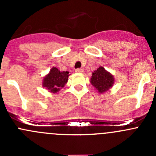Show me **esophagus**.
<instances>
[{
	"label": "esophagus",
	"instance_id": "obj_1",
	"mask_svg": "<svg viewBox=\"0 0 156 156\" xmlns=\"http://www.w3.org/2000/svg\"><path fill=\"white\" fill-rule=\"evenodd\" d=\"M83 72H84V69H75V72H77V73H82Z\"/></svg>",
	"mask_w": 156,
	"mask_h": 156
}]
</instances>
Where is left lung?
<instances>
[{
    "instance_id": "8db88e82",
    "label": "left lung",
    "mask_w": 156,
    "mask_h": 156,
    "mask_svg": "<svg viewBox=\"0 0 156 156\" xmlns=\"http://www.w3.org/2000/svg\"><path fill=\"white\" fill-rule=\"evenodd\" d=\"M115 83L114 76L103 66H100L92 73L90 84L100 94L108 91Z\"/></svg>"
}]
</instances>
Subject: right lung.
I'll return each instance as SVG.
<instances>
[{"mask_svg": "<svg viewBox=\"0 0 156 156\" xmlns=\"http://www.w3.org/2000/svg\"><path fill=\"white\" fill-rule=\"evenodd\" d=\"M69 76V72H60L56 67H53L44 77L42 86L49 92L57 94L68 82Z\"/></svg>", "mask_w": 156, "mask_h": 156, "instance_id": "add662e5", "label": "right lung"}]
</instances>
